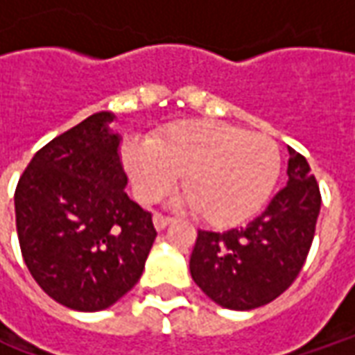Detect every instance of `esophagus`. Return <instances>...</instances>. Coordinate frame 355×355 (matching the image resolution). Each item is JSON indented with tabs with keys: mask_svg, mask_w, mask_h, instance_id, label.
<instances>
[{
	"mask_svg": "<svg viewBox=\"0 0 355 355\" xmlns=\"http://www.w3.org/2000/svg\"><path fill=\"white\" fill-rule=\"evenodd\" d=\"M152 220H154V228H155V230H157V232L165 230V228H167V226H169V224L173 223V218H169V216L159 215V213H155L154 218H152Z\"/></svg>",
	"mask_w": 355,
	"mask_h": 355,
	"instance_id": "obj_1",
	"label": "esophagus"
}]
</instances>
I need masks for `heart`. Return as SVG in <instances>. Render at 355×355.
<instances>
[{
  "label": "heart",
  "instance_id": "b5f03b06",
  "mask_svg": "<svg viewBox=\"0 0 355 355\" xmlns=\"http://www.w3.org/2000/svg\"><path fill=\"white\" fill-rule=\"evenodd\" d=\"M121 163L142 203L159 200L182 175L186 203L213 226H234L266 203L279 150L261 132L209 119L167 125L150 140H125Z\"/></svg>",
  "mask_w": 355,
  "mask_h": 355
}]
</instances>
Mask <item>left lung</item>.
Segmentation results:
<instances>
[{
    "label": "left lung",
    "instance_id": "obj_1",
    "mask_svg": "<svg viewBox=\"0 0 355 355\" xmlns=\"http://www.w3.org/2000/svg\"><path fill=\"white\" fill-rule=\"evenodd\" d=\"M289 150L287 184L243 228L198 232L190 274L228 310H253L289 289L312 247L321 196L304 155Z\"/></svg>",
    "mask_w": 355,
    "mask_h": 355
}]
</instances>
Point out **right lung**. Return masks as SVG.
Segmentation results:
<instances>
[{
	"instance_id": "right-lung-1",
	"label": "right lung",
	"mask_w": 355,
	"mask_h": 355,
	"mask_svg": "<svg viewBox=\"0 0 355 355\" xmlns=\"http://www.w3.org/2000/svg\"><path fill=\"white\" fill-rule=\"evenodd\" d=\"M112 112H98L32 157L15 192L30 274L58 304L98 312L137 285L155 239L152 215L129 200Z\"/></svg>"
}]
</instances>
